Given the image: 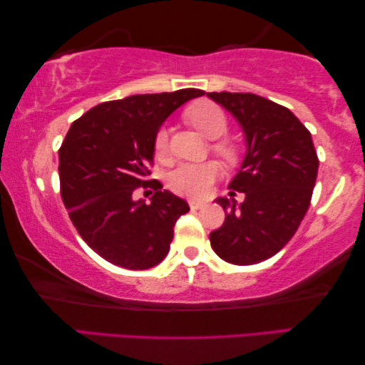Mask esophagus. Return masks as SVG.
<instances>
[{"label": "esophagus", "instance_id": "obj_1", "mask_svg": "<svg viewBox=\"0 0 365 365\" xmlns=\"http://www.w3.org/2000/svg\"><path fill=\"white\" fill-rule=\"evenodd\" d=\"M204 205H205V202H202V200H195V199L189 200V207L192 208V210H199V208H202Z\"/></svg>", "mask_w": 365, "mask_h": 365}]
</instances>
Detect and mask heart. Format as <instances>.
I'll return each mask as SVG.
<instances>
[{"mask_svg":"<svg viewBox=\"0 0 365 365\" xmlns=\"http://www.w3.org/2000/svg\"><path fill=\"white\" fill-rule=\"evenodd\" d=\"M186 118L204 134L207 139H218L228 129V121L223 110L208 100H200L186 111ZM215 152L225 161L236 160V148L232 143L220 140L213 145ZM155 152L165 157L168 152V129H160L155 137ZM220 175V166L215 161L204 163H181L170 173L168 186L176 194L189 197H204L208 194L215 179Z\"/></svg>","mask_w":365,"mask_h":365,"instance_id":"b5f03b06","label":"heart"}]
</instances>
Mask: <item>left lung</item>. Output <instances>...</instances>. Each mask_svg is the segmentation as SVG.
Here are the masks:
<instances>
[{"mask_svg":"<svg viewBox=\"0 0 365 365\" xmlns=\"http://www.w3.org/2000/svg\"><path fill=\"white\" fill-rule=\"evenodd\" d=\"M236 119L246 153L230 189L218 197L225 223L210 232L212 249L225 262L254 265L279 252L299 228L319 171L312 135L284 106L254 93H207Z\"/></svg>","mask_w":365,"mask_h":365,"instance_id":"1","label":"left lung"}]
</instances>
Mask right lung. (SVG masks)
<instances>
[{
  "mask_svg": "<svg viewBox=\"0 0 365 365\" xmlns=\"http://www.w3.org/2000/svg\"><path fill=\"white\" fill-rule=\"evenodd\" d=\"M199 88L147 93L93 106L73 123L59 148L61 197L83 241L110 264L128 270L158 265L170 252L173 228L187 202L158 181H143L155 137L171 113L202 97ZM152 185L148 205L135 187Z\"/></svg>",
  "mask_w": 365,
  "mask_h": 365,
  "instance_id": "1",
  "label": "right lung"
}]
</instances>
